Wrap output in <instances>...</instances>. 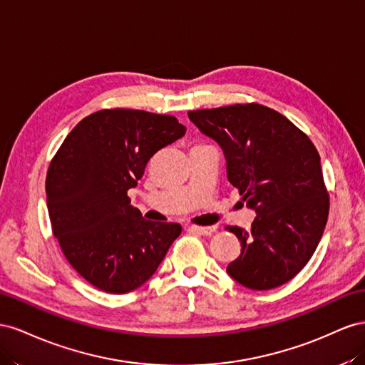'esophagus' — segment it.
I'll use <instances>...</instances> for the list:
<instances>
[{
    "label": "esophagus",
    "instance_id": "1",
    "mask_svg": "<svg viewBox=\"0 0 365 365\" xmlns=\"http://www.w3.org/2000/svg\"><path fill=\"white\" fill-rule=\"evenodd\" d=\"M190 229H191L192 232H195V234H200V235H211L212 232H215L217 226H215V225H212V226H191Z\"/></svg>",
    "mask_w": 365,
    "mask_h": 365
}]
</instances>
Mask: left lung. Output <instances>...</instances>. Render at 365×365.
Segmentation results:
<instances>
[{"mask_svg": "<svg viewBox=\"0 0 365 365\" xmlns=\"http://www.w3.org/2000/svg\"><path fill=\"white\" fill-rule=\"evenodd\" d=\"M188 116L220 145L227 180L257 214L249 231L226 227L242 243L227 275L252 290L287 283L314 255L327 223L329 194L314 143L283 114L258 103Z\"/></svg>", "mask_w": 365, "mask_h": 365, "instance_id": "8db88e82", "label": "left lung"}]
</instances>
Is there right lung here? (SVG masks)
<instances>
[{
	"mask_svg": "<svg viewBox=\"0 0 365 365\" xmlns=\"http://www.w3.org/2000/svg\"><path fill=\"white\" fill-rule=\"evenodd\" d=\"M174 116L140 110H102L82 119L51 160L47 207L68 263L108 294L140 287L158 270L179 223L145 220L130 188L159 150L185 136Z\"/></svg>",
	"mask_w": 365,
	"mask_h": 365,
	"instance_id": "add662e5",
	"label": "right lung"
}]
</instances>
